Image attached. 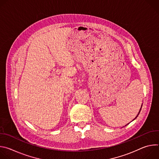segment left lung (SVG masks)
<instances>
[{
  "mask_svg": "<svg viewBox=\"0 0 159 159\" xmlns=\"http://www.w3.org/2000/svg\"><path fill=\"white\" fill-rule=\"evenodd\" d=\"M142 106H141V108H140V111H139V114H138V115H137V116H136V118H134V119H136V118H137V116H139V113H140V111H141V109H142ZM128 124H129V123H128ZM127 125H128V124H127Z\"/></svg>",
  "mask_w": 159,
  "mask_h": 159,
  "instance_id": "obj_1",
  "label": "left lung"
}]
</instances>
